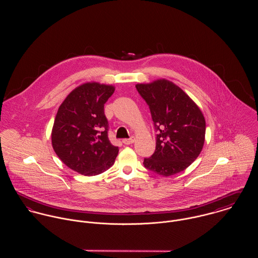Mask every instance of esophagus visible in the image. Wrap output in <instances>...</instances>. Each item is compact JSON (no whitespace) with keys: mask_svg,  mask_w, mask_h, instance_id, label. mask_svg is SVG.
Returning <instances> with one entry per match:
<instances>
[{"mask_svg":"<svg viewBox=\"0 0 258 258\" xmlns=\"http://www.w3.org/2000/svg\"><path fill=\"white\" fill-rule=\"evenodd\" d=\"M134 141H135V137H131V138H129V139H124L122 142L125 144V145H130V144H132V143H134Z\"/></svg>","mask_w":258,"mask_h":258,"instance_id":"obj_1","label":"esophagus"}]
</instances>
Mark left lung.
<instances>
[{
    "instance_id": "8db88e82",
    "label": "left lung",
    "mask_w": 258,
    "mask_h": 258,
    "mask_svg": "<svg viewBox=\"0 0 258 258\" xmlns=\"http://www.w3.org/2000/svg\"><path fill=\"white\" fill-rule=\"evenodd\" d=\"M136 88L147 102L158 131L156 150L144 159L145 168L164 177L184 171L204 147L203 112L182 88L165 78L138 83Z\"/></svg>"
}]
</instances>
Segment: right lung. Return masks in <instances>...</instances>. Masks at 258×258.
I'll list each match as a JSON object with an SVG mask.
<instances>
[{"label":"right lung","mask_w":258,"mask_h":258,"mask_svg":"<svg viewBox=\"0 0 258 258\" xmlns=\"http://www.w3.org/2000/svg\"><path fill=\"white\" fill-rule=\"evenodd\" d=\"M115 87L85 82L60 104L51 130L52 148L70 169L84 176H95L114 164L119 149L108 139L104 104Z\"/></svg>","instance_id":"1"}]
</instances>
